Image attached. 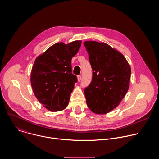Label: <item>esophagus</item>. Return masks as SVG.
I'll use <instances>...</instances> for the list:
<instances>
[{
  "label": "esophagus",
  "mask_w": 159,
  "mask_h": 159,
  "mask_svg": "<svg viewBox=\"0 0 159 159\" xmlns=\"http://www.w3.org/2000/svg\"><path fill=\"white\" fill-rule=\"evenodd\" d=\"M81 79H82L81 76L80 75H78L77 76V80H78V82H80L81 80Z\"/></svg>",
  "instance_id": "34e87169"
}]
</instances>
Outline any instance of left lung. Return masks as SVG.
Masks as SVG:
<instances>
[{
  "label": "left lung",
  "instance_id": "1",
  "mask_svg": "<svg viewBox=\"0 0 159 159\" xmlns=\"http://www.w3.org/2000/svg\"><path fill=\"white\" fill-rule=\"evenodd\" d=\"M84 45L93 70L92 80L84 90L87 105L95 114H107L129 90L130 66L122 53L106 43L89 40Z\"/></svg>",
  "mask_w": 159,
  "mask_h": 159
}]
</instances>
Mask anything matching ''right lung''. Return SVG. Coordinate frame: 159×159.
Returning a JSON list of instances; mask_svg holds the SVG:
<instances>
[{
    "instance_id": "obj_1",
    "label": "right lung",
    "mask_w": 159,
    "mask_h": 159,
    "mask_svg": "<svg viewBox=\"0 0 159 159\" xmlns=\"http://www.w3.org/2000/svg\"><path fill=\"white\" fill-rule=\"evenodd\" d=\"M81 43V40L56 43L35 60L30 75L32 90L39 102L51 112L63 111L69 104L77 81L72 74L71 60Z\"/></svg>"
}]
</instances>
